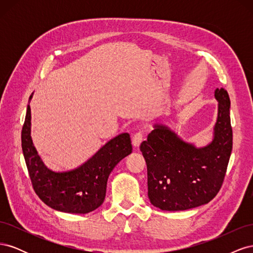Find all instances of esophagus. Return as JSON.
<instances>
[{
	"instance_id": "esophagus-1",
	"label": "esophagus",
	"mask_w": 253,
	"mask_h": 253,
	"mask_svg": "<svg viewBox=\"0 0 253 253\" xmlns=\"http://www.w3.org/2000/svg\"><path fill=\"white\" fill-rule=\"evenodd\" d=\"M143 140V134L141 132H138L136 133L134 136H133V139H132V143L135 148H139V145L141 144Z\"/></svg>"
}]
</instances>
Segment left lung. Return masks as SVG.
<instances>
[{
  "label": "left lung",
  "mask_w": 253,
  "mask_h": 253,
  "mask_svg": "<svg viewBox=\"0 0 253 253\" xmlns=\"http://www.w3.org/2000/svg\"><path fill=\"white\" fill-rule=\"evenodd\" d=\"M217 118L212 140L196 147L165 124H155L140 145L147 163L148 196L165 211L196 208L213 200L223 183L232 151L230 98L224 88L214 90Z\"/></svg>",
  "instance_id": "1"
}]
</instances>
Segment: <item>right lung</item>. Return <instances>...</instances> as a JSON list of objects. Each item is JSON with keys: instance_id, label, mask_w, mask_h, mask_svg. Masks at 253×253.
Returning a JSON list of instances; mask_svg holds the SVG:
<instances>
[{"instance_id": "right-lung-1", "label": "right lung", "mask_w": 253, "mask_h": 253, "mask_svg": "<svg viewBox=\"0 0 253 253\" xmlns=\"http://www.w3.org/2000/svg\"><path fill=\"white\" fill-rule=\"evenodd\" d=\"M33 95L29 97V102ZM29 102L21 139L23 155L37 195L57 211L85 214L96 210L104 202L111 172L132 153L129 134L121 133L114 137L75 169L53 171L43 163L33 142Z\"/></svg>"}]
</instances>
